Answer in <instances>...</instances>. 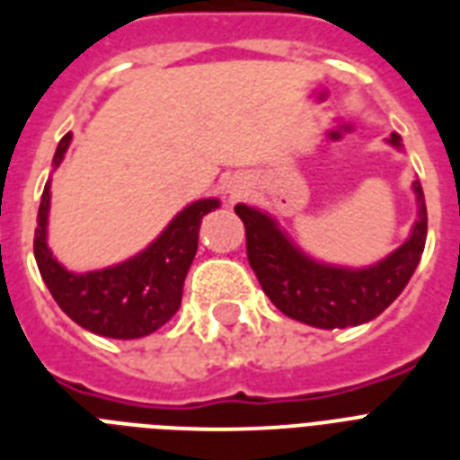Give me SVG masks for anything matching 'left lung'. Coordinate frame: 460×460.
Masks as SVG:
<instances>
[{
  "label": "left lung",
  "mask_w": 460,
  "mask_h": 460,
  "mask_svg": "<svg viewBox=\"0 0 460 460\" xmlns=\"http://www.w3.org/2000/svg\"><path fill=\"white\" fill-rule=\"evenodd\" d=\"M392 146L401 147L394 133ZM418 222L413 234L399 251L375 267L346 270L314 262L288 243L267 215L248 205H236V215L245 226V252L260 287L281 313L320 329L356 327L375 320L396 301L420 262L428 238V209L420 181H415Z\"/></svg>",
  "instance_id": "obj_1"
}]
</instances>
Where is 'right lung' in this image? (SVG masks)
<instances>
[{"mask_svg":"<svg viewBox=\"0 0 460 460\" xmlns=\"http://www.w3.org/2000/svg\"><path fill=\"white\" fill-rule=\"evenodd\" d=\"M71 133L59 140L54 164H59ZM219 208V200H198L173 217V222L150 248L117 267L74 274L52 258L47 248L49 183L45 186L35 229V262L49 294L64 313L93 334L110 339H140L153 334L179 310L188 267L198 251L200 219Z\"/></svg>","mask_w":460,"mask_h":460,"instance_id":"obj_1","label":"right lung"}]
</instances>
